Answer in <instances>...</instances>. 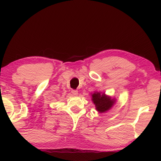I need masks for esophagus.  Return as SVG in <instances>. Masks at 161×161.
I'll use <instances>...</instances> for the list:
<instances>
[{"mask_svg": "<svg viewBox=\"0 0 161 161\" xmlns=\"http://www.w3.org/2000/svg\"><path fill=\"white\" fill-rule=\"evenodd\" d=\"M72 93L74 95H79V91H78L77 90H72Z\"/></svg>", "mask_w": 161, "mask_h": 161, "instance_id": "esophagus-1", "label": "esophagus"}]
</instances>
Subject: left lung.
<instances>
[{"label":"left lung","mask_w":161,"mask_h":161,"mask_svg":"<svg viewBox=\"0 0 161 161\" xmlns=\"http://www.w3.org/2000/svg\"><path fill=\"white\" fill-rule=\"evenodd\" d=\"M91 99L92 103L95 105L96 110L99 113H105L111 109L115 104L117 99L112 98L111 96L107 95L105 92L95 91L91 94Z\"/></svg>","instance_id":"1"}]
</instances>
